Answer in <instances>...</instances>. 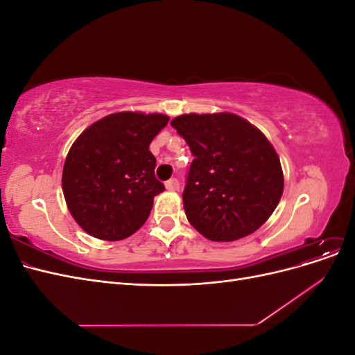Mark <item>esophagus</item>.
<instances>
[{
    "instance_id": "esophagus-1",
    "label": "esophagus",
    "mask_w": 355,
    "mask_h": 355,
    "mask_svg": "<svg viewBox=\"0 0 355 355\" xmlns=\"http://www.w3.org/2000/svg\"><path fill=\"white\" fill-rule=\"evenodd\" d=\"M166 188L167 191H178L179 189V180L178 179H170L166 182Z\"/></svg>"
}]
</instances>
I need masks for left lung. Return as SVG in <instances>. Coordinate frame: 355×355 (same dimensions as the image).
Masks as SVG:
<instances>
[{
    "label": "left lung",
    "mask_w": 355,
    "mask_h": 355,
    "mask_svg": "<svg viewBox=\"0 0 355 355\" xmlns=\"http://www.w3.org/2000/svg\"><path fill=\"white\" fill-rule=\"evenodd\" d=\"M170 124L196 157L182 196L192 227L211 241L261 228L284 188L280 158L265 135L230 112L184 114Z\"/></svg>",
    "instance_id": "obj_1"
}]
</instances>
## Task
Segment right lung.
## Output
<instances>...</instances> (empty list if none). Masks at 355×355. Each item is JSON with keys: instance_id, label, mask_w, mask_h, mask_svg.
<instances>
[{"instance_id": "1", "label": "right lung", "mask_w": 355, "mask_h": 355, "mask_svg": "<svg viewBox=\"0 0 355 355\" xmlns=\"http://www.w3.org/2000/svg\"><path fill=\"white\" fill-rule=\"evenodd\" d=\"M167 123L164 114L115 112L72 144L62 189L72 218L92 237L118 241L146 222L154 197L164 191L149 144Z\"/></svg>"}]
</instances>
